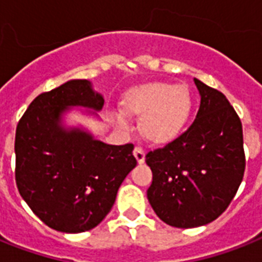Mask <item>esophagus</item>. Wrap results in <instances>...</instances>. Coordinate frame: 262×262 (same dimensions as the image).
Returning a JSON list of instances; mask_svg holds the SVG:
<instances>
[{
  "mask_svg": "<svg viewBox=\"0 0 262 262\" xmlns=\"http://www.w3.org/2000/svg\"><path fill=\"white\" fill-rule=\"evenodd\" d=\"M133 155H135L138 164H142V163H144V160H145V152H144V149H142L141 146H136L135 150H133Z\"/></svg>",
  "mask_w": 262,
  "mask_h": 262,
  "instance_id": "esophagus-1",
  "label": "esophagus"
}]
</instances>
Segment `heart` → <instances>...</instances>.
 Segmentation results:
<instances>
[{"mask_svg": "<svg viewBox=\"0 0 262 262\" xmlns=\"http://www.w3.org/2000/svg\"><path fill=\"white\" fill-rule=\"evenodd\" d=\"M124 106L129 114L141 116V132L149 141L165 144L178 137L186 126L192 98L183 84L149 83L132 91ZM116 125L121 130L129 129L122 117L117 118Z\"/></svg>", "mask_w": 262, "mask_h": 262, "instance_id": "1", "label": "heart"}]
</instances>
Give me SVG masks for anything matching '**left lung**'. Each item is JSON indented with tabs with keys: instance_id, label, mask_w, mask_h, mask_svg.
<instances>
[{
	"instance_id": "1",
	"label": "left lung",
	"mask_w": 262,
	"mask_h": 262,
	"mask_svg": "<svg viewBox=\"0 0 262 262\" xmlns=\"http://www.w3.org/2000/svg\"><path fill=\"white\" fill-rule=\"evenodd\" d=\"M201 94L196 118L183 135L145 156L152 169L146 196L169 226L191 229L222 214L245 172L242 124L221 91L193 79Z\"/></svg>"
}]
</instances>
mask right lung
Wrapping results in <instances>:
<instances>
[{
  "label": "right lung",
  "mask_w": 262,
  "mask_h": 262,
  "mask_svg": "<svg viewBox=\"0 0 262 262\" xmlns=\"http://www.w3.org/2000/svg\"><path fill=\"white\" fill-rule=\"evenodd\" d=\"M103 103L89 80L72 79L37 95L18 121L17 188L32 211L54 230L83 233L98 226L137 164L133 144L109 145L83 129L61 125L70 107L99 112Z\"/></svg>",
  "instance_id": "1"
}]
</instances>
